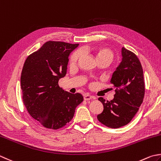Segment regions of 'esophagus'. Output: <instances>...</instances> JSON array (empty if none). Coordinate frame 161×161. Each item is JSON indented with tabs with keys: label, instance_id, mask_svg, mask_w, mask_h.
Here are the masks:
<instances>
[{
	"label": "esophagus",
	"instance_id": "34e87169",
	"mask_svg": "<svg viewBox=\"0 0 161 161\" xmlns=\"http://www.w3.org/2000/svg\"><path fill=\"white\" fill-rule=\"evenodd\" d=\"M91 98H93V96H91V95H89V94H85L84 96V99L85 100H89Z\"/></svg>",
	"mask_w": 161,
	"mask_h": 161
}]
</instances>
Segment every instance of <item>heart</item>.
I'll list each match as a JSON object with an SVG mask.
<instances>
[{"label":"heart","instance_id":"obj_1","mask_svg":"<svg viewBox=\"0 0 161 161\" xmlns=\"http://www.w3.org/2000/svg\"><path fill=\"white\" fill-rule=\"evenodd\" d=\"M93 51L95 52L96 56V58L97 60H100V59H108L110 62L112 61V60L113 58V53L110 49L105 48V47H98L97 49H93ZM81 50H77L73 53L71 55L70 58V64L74 65L76 64L77 62L78 59L80 58V57L81 55Z\"/></svg>","mask_w":161,"mask_h":161}]
</instances>
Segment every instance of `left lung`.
Segmentation results:
<instances>
[{
	"label": "left lung",
	"instance_id": "1",
	"mask_svg": "<svg viewBox=\"0 0 161 161\" xmlns=\"http://www.w3.org/2000/svg\"><path fill=\"white\" fill-rule=\"evenodd\" d=\"M121 55L122 61L110 81L115 89L114 97L106 102L103 97L98 98L104 109L97 118L111 128H119L130 122L143 102L145 92L143 69L137 56L124 47Z\"/></svg>",
	"mask_w": 161,
	"mask_h": 161
}]
</instances>
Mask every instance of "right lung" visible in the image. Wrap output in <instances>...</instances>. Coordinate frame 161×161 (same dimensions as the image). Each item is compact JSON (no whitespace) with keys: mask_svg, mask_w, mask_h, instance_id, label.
Returning <instances> with one entry per match:
<instances>
[{"mask_svg":"<svg viewBox=\"0 0 161 161\" xmlns=\"http://www.w3.org/2000/svg\"><path fill=\"white\" fill-rule=\"evenodd\" d=\"M78 45L48 41L24 63L21 75L24 104L29 114L47 128L65 126L84 100L81 94L69 93L58 84L66 75L69 55Z\"/></svg>","mask_w":161,"mask_h":161,"instance_id":"add662e5","label":"right lung"}]
</instances>
